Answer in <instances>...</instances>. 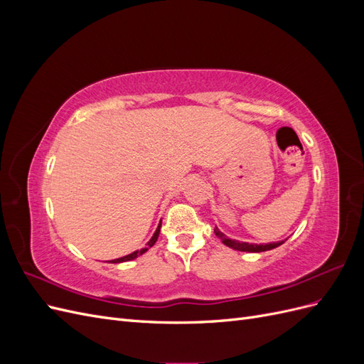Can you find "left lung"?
Returning a JSON list of instances; mask_svg holds the SVG:
<instances>
[{
    "instance_id": "8db88e82",
    "label": "left lung",
    "mask_w": 364,
    "mask_h": 364,
    "mask_svg": "<svg viewBox=\"0 0 364 364\" xmlns=\"http://www.w3.org/2000/svg\"><path fill=\"white\" fill-rule=\"evenodd\" d=\"M214 234L222 240V243L223 245H226L228 247H230V249H235V250H240V252H266V250H270V249H274V247H278V246H281L284 241H278V243H269V245H252V243H245V241H237V240H230V238H228L223 232H220L218 230V228L215 226V229H214Z\"/></svg>"
}]
</instances>
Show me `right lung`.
Instances as JSON below:
<instances>
[{"label": "right lung", "instance_id": "obj_1", "mask_svg": "<svg viewBox=\"0 0 364 364\" xmlns=\"http://www.w3.org/2000/svg\"><path fill=\"white\" fill-rule=\"evenodd\" d=\"M162 222V220H161ZM159 230H161V223L158 225V228H156V230H155V234H153V237L150 238V241L147 243V246L144 247V249H141V250H135V252H132V253H129V255H126V257H121V258H117V259H112L111 262L112 264H117V262H126V261H130V259H135V258H138L139 255H142V253L144 252H147L153 245L156 243V240H158V237H159Z\"/></svg>", "mask_w": 364, "mask_h": 364}]
</instances>
